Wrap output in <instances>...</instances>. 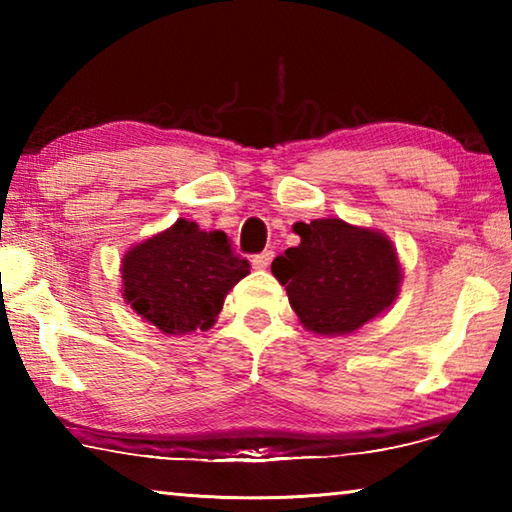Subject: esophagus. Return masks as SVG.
Listing matches in <instances>:
<instances>
[{
  "label": "esophagus",
  "mask_w": 512,
  "mask_h": 512,
  "mask_svg": "<svg viewBox=\"0 0 512 512\" xmlns=\"http://www.w3.org/2000/svg\"><path fill=\"white\" fill-rule=\"evenodd\" d=\"M271 262H273V250H264V253L253 257V266L259 268V271H264V268H268V264Z\"/></svg>",
  "instance_id": "obj_1"
}]
</instances>
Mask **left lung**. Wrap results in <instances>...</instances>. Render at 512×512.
Here are the masks:
<instances>
[{"mask_svg": "<svg viewBox=\"0 0 512 512\" xmlns=\"http://www.w3.org/2000/svg\"><path fill=\"white\" fill-rule=\"evenodd\" d=\"M296 248L271 264L300 323L323 336L352 334L393 305L402 268L391 239L341 219L296 223Z\"/></svg>", "mask_w": 512, "mask_h": 512, "instance_id": "obj_1", "label": "left lung"}]
</instances>
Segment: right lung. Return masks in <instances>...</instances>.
Segmentation results:
<instances>
[{"mask_svg":"<svg viewBox=\"0 0 512 512\" xmlns=\"http://www.w3.org/2000/svg\"><path fill=\"white\" fill-rule=\"evenodd\" d=\"M248 268V259L232 253L225 232H205L194 221L178 219L124 255L121 291L146 323L180 336L210 329Z\"/></svg>","mask_w":512,"mask_h":512,"instance_id":"add662e5","label":"right lung"}]
</instances>
